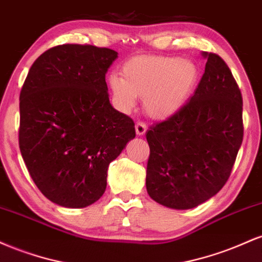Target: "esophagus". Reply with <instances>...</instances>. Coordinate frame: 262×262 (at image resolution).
I'll list each match as a JSON object with an SVG mask.
<instances>
[{
	"label": "esophagus",
	"instance_id": "1",
	"mask_svg": "<svg viewBox=\"0 0 262 262\" xmlns=\"http://www.w3.org/2000/svg\"><path fill=\"white\" fill-rule=\"evenodd\" d=\"M146 124L144 122H138L137 124H135V132H137L138 135H144L146 132Z\"/></svg>",
	"mask_w": 262,
	"mask_h": 262
}]
</instances>
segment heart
<instances>
[{
  "instance_id": "b5f03b06",
  "label": "heart",
  "mask_w": 262,
  "mask_h": 262,
  "mask_svg": "<svg viewBox=\"0 0 262 262\" xmlns=\"http://www.w3.org/2000/svg\"><path fill=\"white\" fill-rule=\"evenodd\" d=\"M121 76L108 79L119 108L127 111L143 97L145 112L151 118L165 119L187 104L201 79V69L192 59L169 55H138L127 60Z\"/></svg>"
}]
</instances>
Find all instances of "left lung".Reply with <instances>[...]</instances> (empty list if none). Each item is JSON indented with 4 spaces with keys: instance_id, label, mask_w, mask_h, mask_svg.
Here are the masks:
<instances>
[{
    "instance_id": "obj_1",
    "label": "left lung",
    "mask_w": 262,
    "mask_h": 262,
    "mask_svg": "<svg viewBox=\"0 0 262 262\" xmlns=\"http://www.w3.org/2000/svg\"><path fill=\"white\" fill-rule=\"evenodd\" d=\"M206 69L191 100L146 132V191L155 202L189 209L217 194L243 143V97L221 56L203 53Z\"/></svg>"
}]
</instances>
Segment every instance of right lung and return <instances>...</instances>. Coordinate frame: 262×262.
Here are the masks:
<instances>
[{"instance_id": "add662e5", "label": "right lung", "mask_w": 262, "mask_h": 262, "mask_svg": "<svg viewBox=\"0 0 262 262\" xmlns=\"http://www.w3.org/2000/svg\"><path fill=\"white\" fill-rule=\"evenodd\" d=\"M118 53L62 44L33 62L19 95V149L39 191L83 208L106 191L111 161L135 138L130 117L110 103L106 74Z\"/></svg>"}]
</instances>
